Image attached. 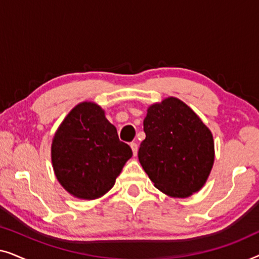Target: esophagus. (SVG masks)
I'll return each instance as SVG.
<instances>
[{
	"label": "esophagus",
	"instance_id": "34e87169",
	"mask_svg": "<svg viewBox=\"0 0 259 259\" xmlns=\"http://www.w3.org/2000/svg\"><path fill=\"white\" fill-rule=\"evenodd\" d=\"M131 148H132L133 154L136 155L138 153V144L137 143H131Z\"/></svg>",
	"mask_w": 259,
	"mask_h": 259
}]
</instances>
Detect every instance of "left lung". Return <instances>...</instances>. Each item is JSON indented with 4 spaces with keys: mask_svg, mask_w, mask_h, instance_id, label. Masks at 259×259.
Segmentation results:
<instances>
[{
    "mask_svg": "<svg viewBox=\"0 0 259 259\" xmlns=\"http://www.w3.org/2000/svg\"><path fill=\"white\" fill-rule=\"evenodd\" d=\"M144 132L138 157L154 186L178 198L199 191L214 160L213 138L199 116L168 98L148 108Z\"/></svg>",
    "mask_w": 259,
    "mask_h": 259,
    "instance_id": "8db88e82",
    "label": "left lung"
}]
</instances>
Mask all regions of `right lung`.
<instances>
[{
	"label": "right lung",
	"instance_id": "1",
	"mask_svg": "<svg viewBox=\"0 0 259 259\" xmlns=\"http://www.w3.org/2000/svg\"><path fill=\"white\" fill-rule=\"evenodd\" d=\"M102 109L92 102L74 107L56 131L52 161L60 184L82 199L101 197L132 157Z\"/></svg>",
	"mask_w": 259,
	"mask_h": 259
}]
</instances>
